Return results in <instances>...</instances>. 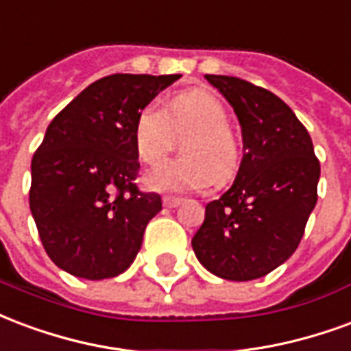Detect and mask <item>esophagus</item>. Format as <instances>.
Wrapping results in <instances>:
<instances>
[{
  "label": "esophagus",
  "mask_w": 351,
  "mask_h": 351,
  "mask_svg": "<svg viewBox=\"0 0 351 351\" xmlns=\"http://www.w3.org/2000/svg\"><path fill=\"white\" fill-rule=\"evenodd\" d=\"M162 204H165V207H168V209H172V207H178L179 204H181V198H176V196H165V198H162Z\"/></svg>",
  "instance_id": "34e87169"
}]
</instances>
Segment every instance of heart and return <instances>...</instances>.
I'll use <instances>...</instances> for the list:
<instances>
[{
    "label": "heart",
    "instance_id": "b5f03b06",
    "mask_svg": "<svg viewBox=\"0 0 351 351\" xmlns=\"http://www.w3.org/2000/svg\"><path fill=\"white\" fill-rule=\"evenodd\" d=\"M176 134H189L185 157L168 160L147 173L144 183L158 193L202 191L215 181L224 185L241 165V147L230 129L226 106L209 89L194 88L173 97L168 108L151 102L138 112L134 147L145 165H158L173 145Z\"/></svg>",
    "mask_w": 351,
    "mask_h": 351
}]
</instances>
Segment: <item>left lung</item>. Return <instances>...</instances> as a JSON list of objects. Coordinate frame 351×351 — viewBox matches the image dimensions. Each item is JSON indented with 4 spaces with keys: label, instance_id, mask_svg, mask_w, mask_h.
<instances>
[{
    "label": "left lung",
    "instance_id": "left-lung-1",
    "mask_svg": "<svg viewBox=\"0 0 351 351\" xmlns=\"http://www.w3.org/2000/svg\"><path fill=\"white\" fill-rule=\"evenodd\" d=\"M206 78L239 119L243 158L230 191L206 206L193 249L217 277L254 280L298 249L318 200L319 160L305 125L277 95L235 76Z\"/></svg>",
    "mask_w": 351,
    "mask_h": 351
}]
</instances>
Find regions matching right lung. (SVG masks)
Instances as JSON below:
<instances>
[{
	"label": "right lung",
	"mask_w": 351,
	"mask_h": 351,
	"mask_svg": "<svg viewBox=\"0 0 351 351\" xmlns=\"http://www.w3.org/2000/svg\"><path fill=\"white\" fill-rule=\"evenodd\" d=\"M179 74H110L69 102L32 158L29 207L46 254L74 277H117L134 262L160 196L142 193L134 123Z\"/></svg>",
	"instance_id": "1"
}]
</instances>
